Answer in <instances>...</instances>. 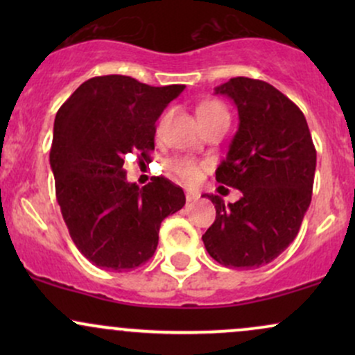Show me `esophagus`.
I'll return each instance as SVG.
<instances>
[{"label":"esophagus","instance_id":"1","mask_svg":"<svg viewBox=\"0 0 355 355\" xmlns=\"http://www.w3.org/2000/svg\"><path fill=\"white\" fill-rule=\"evenodd\" d=\"M198 197H200V195H198V191H191V190L187 191V202L198 200Z\"/></svg>","mask_w":355,"mask_h":355}]
</instances>
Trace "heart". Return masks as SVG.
<instances>
[{
    "label": "heart",
    "instance_id": "obj_1",
    "mask_svg": "<svg viewBox=\"0 0 355 355\" xmlns=\"http://www.w3.org/2000/svg\"><path fill=\"white\" fill-rule=\"evenodd\" d=\"M197 115L203 125L211 120H218V118H229V112L220 101H203L197 108ZM168 170L187 185H193L200 180V165L190 158H175L168 162Z\"/></svg>",
    "mask_w": 355,
    "mask_h": 355
}]
</instances>
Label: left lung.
Instances as JSON below:
<instances>
[{
	"mask_svg": "<svg viewBox=\"0 0 355 355\" xmlns=\"http://www.w3.org/2000/svg\"><path fill=\"white\" fill-rule=\"evenodd\" d=\"M215 95L229 96L239 112V130L215 178L242 197L225 205L218 195H202L217 210L202 240L222 266L257 268L277 259L299 234L311 205L317 153L304 113L272 85L237 76L215 88Z\"/></svg>",
	"mask_w": 355,
	"mask_h": 355,
	"instance_id": "8db88e82",
	"label": "left lung"
}]
</instances>
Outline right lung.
Returning a JSON list of instances; mask_svg holds the SVG:
<instances>
[{
  "label": "right lung",
  "instance_id": "obj_1",
  "mask_svg": "<svg viewBox=\"0 0 355 355\" xmlns=\"http://www.w3.org/2000/svg\"><path fill=\"white\" fill-rule=\"evenodd\" d=\"M183 89L95 76L56 113L50 150L56 200L71 240L93 266L123 272L145 263L164 218L185 205L183 190L166 178L153 177L140 189L123 170L126 153L150 160L155 123Z\"/></svg>",
  "mask_w": 355,
  "mask_h": 355
}]
</instances>
